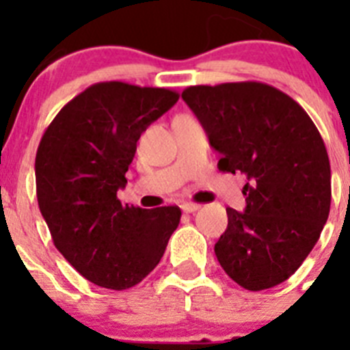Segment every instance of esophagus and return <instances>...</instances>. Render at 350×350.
Returning a JSON list of instances; mask_svg holds the SVG:
<instances>
[{
    "instance_id": "esophagus-1",
    "label": "esophagus",
    "mask_w": 350,
    "mask_h": 350,
    "mask_svg": "<svg viewBox=\"0 0 350 350\" xmlns=\"http://www.w3.org/2000/svg\"><path fill=\"white\" fill-rule=\"evenodd\" d=\"M180 208L184 210L185 213H194V212H196V210H200V205H198V203L187 202V203H182Z\"/></svg>"
}]
</instances>
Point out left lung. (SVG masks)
I'll use <instances>...</instances> for the list:
<instances>
[{
  "label": "left lung",
  "instance_id": "left-lung-1",
  "mask_svg": "<svg viewBox=\"0 0 350 350\" xmlns=\"http://www.w3.org/2000/svg\"><path fill=\"white\" fill-rule=\"evenodd\" d=\"M182 100L219 154V170L245 177V210L228 212L215 256L238 286L270 289L317 243L332 205L326 147L291 96L261 82L191 85Z\"/></svg>",
  "mask_w": 350,
  "mask_h": 350
}]
</instances>
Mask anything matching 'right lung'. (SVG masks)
Instances as JSON below:
<instances>
[{"mask_svg": "<svg viewBox=\"0 0 350 350\" xmlns=\"http://www.w3.org/2000/svg\"><path fill=\"white\" fill-rule=\"evenodd\" d=\"M178 101L165 88L100 82L54 117L36 150V198L55 249L96 286L128 289L161 261L178 206L122 205L140 135Z\"/></svg>", "mask_w": 350, "mask_h": 350, "instance_id": "add662e5", "label": "right lung"}]
</instances>
